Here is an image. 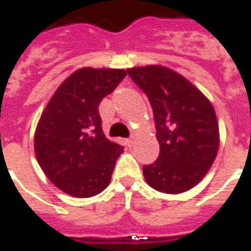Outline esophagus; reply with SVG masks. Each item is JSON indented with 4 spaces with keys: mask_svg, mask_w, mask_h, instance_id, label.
Masks as SVG:
<instances>
[{
    "mask_svg": "<svg viewBox=\"0 0 251 251\" xmlns=\"http://www.w3.org/2000/svg\"><path fill=\"white\" fill-rule=\"evenodd\" d=\"M126 143H127V146H132V144H133V137H130V139L126 140Z\"/></svg>",
    "mask_w": 251,
    "mask_h": 251,
    "instance_id": "obj_1",
    "label": "esophagus"
}]
</instances>
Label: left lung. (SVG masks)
<instances>
[{
  "label": "left lung",
  "instance_id": "8db88e82",
  "mask_svg": "<svg viewBox=\"0 0 251 251\" xmlns=\"http://www.w3.org/2000/svg\"><path fill=\"white\" fill-rule=\"evenodd\" d=\"M154 111L159 156L143 168L147 184L163 194L197 185L217 156L219 121L210 100L185 76L165 66L127 68Z\"/></svg>",
  "mask_w": 251,
  "mask_h": 251
}]
</instances>
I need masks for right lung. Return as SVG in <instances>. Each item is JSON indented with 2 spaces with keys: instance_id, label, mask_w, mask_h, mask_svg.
I'll return each instance as SVG.
<instances>
[{
  "instance_id": "right-lung-1",
  "label": "right lung",
  "mask_w": 251,
  "mask_h": 251,
  "mask_svg": "<svg viewBox=\"0 0 251 251\" xmlns=\"http://www.w3.org/2000/svg\"><path fill=\"white\" fill-rule=\"evenodd\" d=\"M125 76L122 68H79L42 111L34 152L48 178L71 197H95L111 181L124 147L104 136L99 104Z\"/></svg>"
}]
</instances>
